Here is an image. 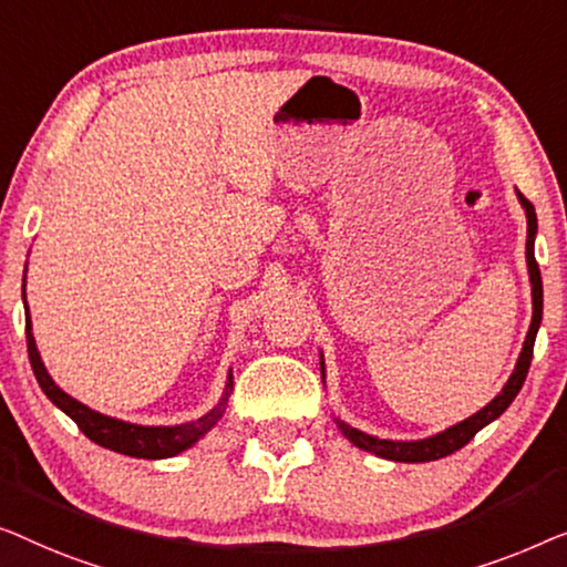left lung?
Returning <instances> with one entry per match:
<instances>
[{"label": "left lung", "instance_id": "1", "mask_svg": "<svg viewBox=\"0 0 567 567\" xmlns=\"http://www.w3.org/2000/svg\"><path fill=\"white\" fill-rule=\"evenodd\" d=\"M519 203L526 213V267H529V282H532V326L526 331L524 347L519 360H516V367L512 372V378L504 385V390L493 398V401L481 409L473 416L460 421L444 432L429 436V440H419V442H393V440H378V436L364 434L360 429L344 424V421L337 419V426L341 429V434L347 436L354 446H360L364 452L378 454L382 460H393V462H432V460H442L446 454L457 452L465 446L473 436L481 432L483 426H488L491 421H496L501 413H504L526 380V372H529L532 364V352H534V339H537L539 323H542V275H539V265L534 259V236H537V213H534V205L526 200L522 193H516ZM321 374H323V360H321ZM326 378V374H323Z\"/></svg>", "mask_w": 567, "mask_h": 567}]
</instances>
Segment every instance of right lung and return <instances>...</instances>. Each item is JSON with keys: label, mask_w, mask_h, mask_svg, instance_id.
I'll list each match as a JSON object with an SVG mask.
<instances>
[{"label": "right lung", "mask_w": 567, "mask_h": 567, "mask_svg": "<svg viewBox=\"0 0 567 567\" xmlns=\"http://www.w3.org/2000/svg\"><path fill=\"white\" fill-rule=\"evenodd\" d=\"M25 272H28V267H25ZM25 310H28V302H25ZM25 337H28L30 364H33L35 380H38V385L43 388L48 401H51L53 405H59V409L66 413L69 419H74L76 426L84 432V436H90L94 444L105 446V450L127 454V457L164 460V457H174V454L189 450V446H193L197 440H203V436L210 432L215 424H218V419L223 416V411H226V405H228L230 388H234V374L228 372L226 393H223L218 405L207 411L205 416L187 421V424H177V426L131 424V421H121V419L105 416V413H100V411H92L90 405L79 403L76 398L66 395L59 385H55L41 360V352H38V347H35L30 313H25Z\"/></svg>", "instance_id": "1"}]
</instances>
